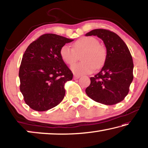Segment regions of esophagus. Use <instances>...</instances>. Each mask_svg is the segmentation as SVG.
I'll return each instance as SVG.
<instances>
[{"instance_id": "34e87169", "label": "esophagus", "mask_w": 148, "mask_h": 148, "mask_svg": "<svg viewBox=\"0 0 148 148\" xmlns=\"http://www.w3.org/2000/svg\"><path fill=\"white\" fill-rule=\"evenodd\" d=\"M81 77L80 75H77V74H74V79H78L79 77Z\"/></svg>"}]
</instances>
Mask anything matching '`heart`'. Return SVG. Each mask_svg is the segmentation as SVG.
I'll return each mask as SVG.
<instances>
[{
    "label": "heart",
    "instance_id": "b5f03b06",
    "mask_svg": "<svg viewBox=\"0 0 148 148\" xmlns=\"http://www.w3.org/2000/svg\"><path fill=\"white\" fill-rule=\"evenodd\" d=\"M81 53L80 58L82 61L71 66L72 71L76 74H90L95 69H101L106 62V49L99 44L98 40L92 36L80 38L74 43L73 49L64 45L60 49V56L62 61L70 65L73 64Z\"/></svg>",
    "mask_w": 148,
    "mask_h": 148
}]
</instances>
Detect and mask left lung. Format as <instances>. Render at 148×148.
<instances>
[{
  "mask_svg": "<svg viewBox=\"0 0 148 148\" xmlns=\"http://www.w3.org/2000/svg\"><path fill=\"white\" fill-rule=\"evenodd\" d=\"M97 36L103 40L107 58L101 71L90 77L91 84L86 89L89 98L99 103L114 105L121 102L129 91L133 79V61L128 47L115 32L94 29L86 36Z\"/></svg>",
  "mask_w": 148,
  "mask_h": 148,
  "instance_id": "1",
  "label": "left lung"
}]
</instances>
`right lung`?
<instances>
[{
    "instance_id": "right-lung-1",
    "label": "right lung",
    "mask_w": 148,
    "mask_h": 148,
    "mask_svg": "<svg viewBox=\"0 0 148 148\" xmlns=\"http://www.w3.org/2000/svg\"><path fill=\"white\" fill-rule=\"evenodd\" d=\"M72 41L57 34H44L25 51L19 71L20 91L32 110L46 111L63 99L64 84L72 80L73 74L60 56V49Z\"/></svg>"
}]
</instances>
